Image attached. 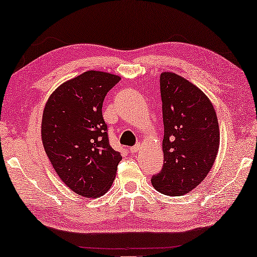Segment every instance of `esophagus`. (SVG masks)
<instances>
[{
	"label": "esophagus",
	"instance_id": "esophagus-1",
	"mask_svg": "<svg viewBox=\"0 0 257 257\" xmlns=\"http://www.w3.org/2000/svg\"><path fill=\"white\" fill-rule=\"evenodd\" d=\"M141 144H137V145H135V146H133V148H130V152L132 153H136V152H138V150L141 149Z\"/></svg>",
	"mask_w": 257,
	"mask_h": 257
}]
</instances>
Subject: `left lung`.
I'll list each match as a JSON object with an SVG mask.
<instances>
[{"label": "left lung", "mask_w": 257, "mask_h": 257, "mask_svg": "<svg viewBox=\"0 0 257 257\" xmlns=\"http://www.w3.org/2000/svg\"><path fill=\"white\" fill-rule=\"evenodd\" d=\"M164 167L152 177L160 193L180 197L205 180L219 148L215 108L203 91L173 72L160 75Z\"/></svg>", "instance_id": "8db88e82"}]
</instances>
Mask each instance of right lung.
<instances>
[{
    "mask_svg": "<svg viewBox=\"0 0 257 257\" xmlns=\"http://www.w3.org/2000/svg\"><path fill=\"white\" fill-rule=\"evenodd\" d=\"M121 80L87 71L59 85L43 109L44 151L65 185L84 198H98L112 186L122 157L108 144L103 119L106 93Z\"/></svg>",
    "mask_w": 257,
    "mask_h": 257,
    "instance_id": "1",
    "label": "right lung"
}]
</instances>
